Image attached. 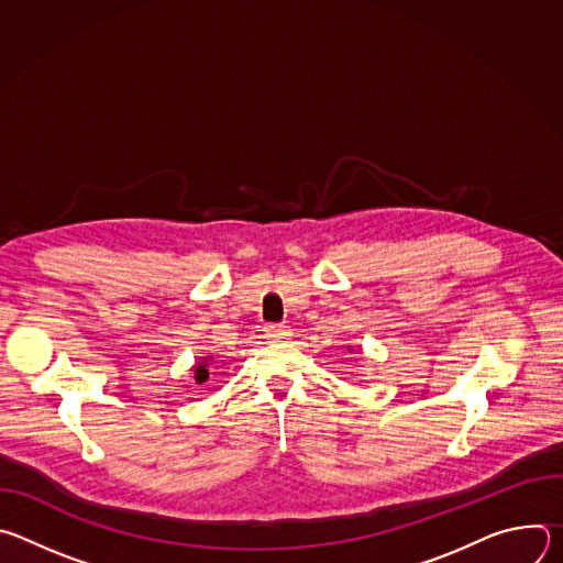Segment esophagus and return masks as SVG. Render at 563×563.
<instances>
[{
  "instance_id": "34e87169",
  "label": "esophagus",
  "mask_w": 563,
  "mask_h": 563,
  "mask_svg": "<svg viewBox=\"0 0 563 563\" xmlns=\"http://www.w3.org/2000/svg\"><path fill=\"white\" fill-rule=\"evenodd\" d=\"M265 339L272 341V343L287 341V339H289V330H287L285 325H267V328H265Z\"/></svg>"
}]
</instances>
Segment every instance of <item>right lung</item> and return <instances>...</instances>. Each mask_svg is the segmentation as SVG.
<instances>
[{
	"mask_svg": "<svg viewBox=\"0 0 563 563\" xmlns=\"http://www.w3.org/2000/svg\"><path fill=\"white\" fill-rule=\"evenodd\" d=\"M209 361H211V356H205V358H200V363L194 367V378H196L198 385H202V383L209 380Z\"/></svg>",
	"mask_w": 563,
	"mask_h": 563,
	"instance_id": "1",
	"label": "right lung"
}]
</instances>
